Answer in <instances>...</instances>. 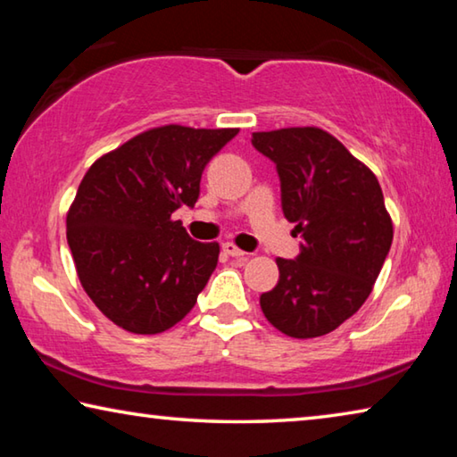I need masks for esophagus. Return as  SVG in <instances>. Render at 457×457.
<instances>
[{
  "instance_id": "esophagus-1",
  "label": "esophagus",
  "mask_w": 457,
  "mask_h": 457,
  "mask_svg": "<svg viewBox=\"0 0 457 457\" xmlns=\"http://www.w3.org/2000/svg\"><path fill=\"white\" fill-rule=\"evenodd\" d=\"M221 250L228 253V256H231V258H245L247 253L244 252V250H239V247L234 244V242H226L221 245Z\"/></svg>"
}]
</instances>
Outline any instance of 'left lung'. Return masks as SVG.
<instances>
[{
    "label": "left lung",
    "mask_w": 457,
    "mask_h": 457,
    "mask_svg": "<svg viewBox=\"0 0 457 457\" xmlns=\"http://www.w3.org/2000/svg\"><path fill=\"white\" fill-rule=\"evenodd\" d=\"M276 163L284 218L300 253L278 258L280 280L260 296L268 322L292 338L328 335L369 298L393 242V221L375 173L319 127L253 133Z\"/></svg>",
    "instance_id": "1"
}]
</instances>
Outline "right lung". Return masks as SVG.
Wrapping results in <instances>:
<instances>
[{
	"label": "right lung",
	"instance_id": "obj_1",
	"mask_svg": "<svg viewBox=\"0 0 457 457\" xmlns=\"http://www.w3.org/2000/svg\"><path fill=\"white\" fill-rule=\"evenodd\" d=\"M237 130L154 127L104 153L84 175L66 237L84 292L117 327L157 335L195 306L220 244L195 242L171 215L195 205L205 165Z\"/></svg>",
	"mask_w": 457,
	"mask_h": 457
}]
</instances>
